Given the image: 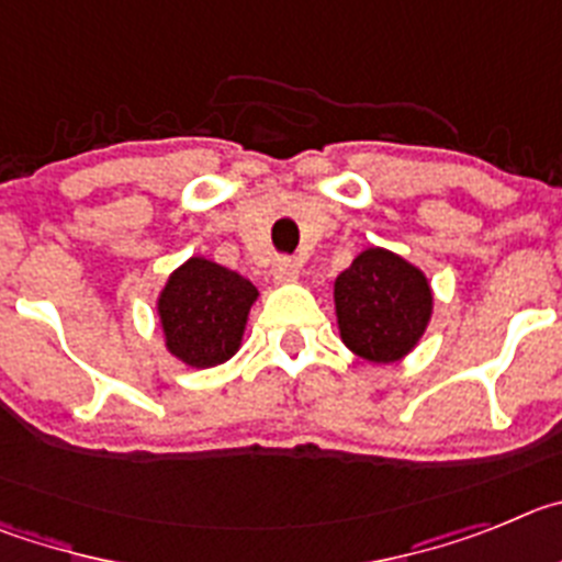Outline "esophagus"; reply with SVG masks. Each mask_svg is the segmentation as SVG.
<instances>
[{"mask_svg": "<svg viewBox=\"0 0 562 562\" xmlns=\"http://www.w3.org/2000/svg\"><path fill=\"white\" fill-rule=\"evenodd\" d=\"M300 277V266H296V260H291V257H280V260L274 262V282H280V285H285V282H293Z\"/></svg>", "mask_w": 562, "mask_h": 562, "instance_id": "1", "label": "esophagus"}]
</instances>
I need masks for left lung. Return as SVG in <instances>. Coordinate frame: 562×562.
I'll use <instances>...</instances> for the list:
<instances>
[{"label": "left lung", "mask_w": 562, "mask_h": 562, "mask_svg": "<svg viewBox=\"0 0 562 562\" xmlns=\"http://www.w3.org/2000/svg\"><path fill=\"white\" fill-rule=\"evenodd\" d=\"M341 341L372 363L406 358L434 313L431 282L389 249H363L333 285Z\"/></svg>", "instance_id": "obj_1"}]
</instances>
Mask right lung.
Segmentation results:
<instances>
[{"label":"right lung","mask_w":562,"mask_h":562,"mask_svg":"<svg viewBox=\"0 0 562 562\" xmlns=\"http://www.w3.org/2000/svg\"><path fill=\"white\" fill-rule=\"evenodd\" d=\"M257 288L237 271L190 257L168 277L156 300L165 347L193 369L229 361L244 341Z\"/></svg>","instance_id":"add662e5"}]
</instances>
